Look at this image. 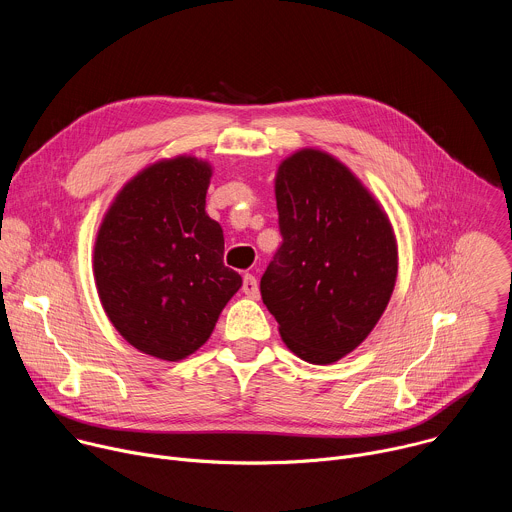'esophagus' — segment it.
Wrapping results in <instances>:
<instances>
[{"mask_svg":"<svg viewBox=\"0 0 512 512\" xmlns=\"http://www.w3.org/2000/svg\"><path fill=\"white\" fill-rule=\"evenodd\" d=\"M243 291H245V296H247V298H251V300H259V283H257L255 275L247 273V275L243 277Z\"/></svg>","mask_w":512,"mask_h":512,"instance_id":"34e87169","label":"esophagus"}]
</instances>
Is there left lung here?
Segmentation results:
<instances>
[{
    "label": "left lung",
    "mask_w": 512,
    "mask_h": 512,
    "mask_svg": "<svg viewBox=\"0 0 512 512\" xmlns=\"http://www.w3.org/2000/svg\"><path fill=\"white\" fill-rule=\"evenodd\" d=\"M275 200L283 243L261 277V298L285 346L332 364L373 332L393 296L399 251L383 204L328 152L281 160Z\"/></svg>",
    "instance_id": "1"
}]
</instances>
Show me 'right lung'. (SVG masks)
I'll return each mask as SVG.
<instances>
[{
	"label": "right lung",
	"instance_id": "obj_1",
	"mask_svg": "<svg viewBox=\"0 0 512 512\" xmlns=\"http://www.w3.org/2000/svg\"><path fill=\"white\" fill-rule=\"evenodd\" d=\"M212 166L180 154L139 170L109 204L93 273L101 306L139 352L178 362L212 334L243 285L225 267L223 229L206 214Z\"/></svg>",
	"mask_w": 512,
	"mask_h": 512
}]
</instances>
